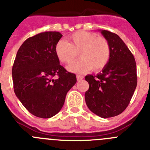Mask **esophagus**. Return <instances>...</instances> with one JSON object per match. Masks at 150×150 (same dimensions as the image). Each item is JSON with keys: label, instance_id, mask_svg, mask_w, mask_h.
Wrapping results in <instances>:
<instances>
[{"label": "esophagus", "instance_id": "obj_1", "mask_svg": "<svg viewBox=\"0 0 150 150\" xmlns=\"http://www.w3.org/2000/svg\"><path fill=\"white\" fill-rule=\"evenodd\" d=\"M83 78H84V76H83V75H80V74H77V75H76V79H77L78 81H80V80H82Z\"/></svg>", "mask_w": 150, "mask_h": 150}]
</instances>
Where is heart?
Listing matches in <instances>:
<instances>
[{
	"label": "heart",
	"mask_w": 150,
	"mask_h": 150,
	"mask_svg": "<svg viewBox=\"0 0 150 150\" xmlns=\"http://www.w3.org/2000/svg\"><path fill=\"white\" fill-rule=\"evenodd\" d=\"M55 53L61 62L71 64L77 58L78 62L68 67L71 71L83 73L92 70L98 71L106 67L111 57L109 41L103 36L85 30L71 34L67 42L59 40L55 46Z\"/></svg>",
	"instance_id": "b5f03b06"
}]
</instances>
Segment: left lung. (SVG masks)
I'll list each match as a JSON object with an SVG mask.
<instances>
[{"instance_id":"1","label":"left lung","mask_w":150,"mask_h":150,"mask_svg":"<svg viewBox=\"0 0 150 150\" xmlns=\"http://www.w3.org/2000/svg\"><path fill=\"white\" fill-rule=\"evenodd\" d=\"M111 46V57L102 72L85 77L89 84L85 93L88 109L102 118L118 116L126 109L137 86L134 57L116 34L101 31Z\"/></svg>"}]
</instances>
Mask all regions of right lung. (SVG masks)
<instances>
[{"label":"right lung","mask_w":150,"mask_h":150,"mask_svg":"<svg viewBox=\"0 0 150 150\" xmlns=\"http://www.w3.org/2000/svg\"><path fill=\"white\" fill-rule=\"evenodd\" d=\"M62 37L58 31H45L28 38L12 68L16 95L29 112L40 118L57 114L76 83V74L61 65L55 55V44Z\"/></svg>","instance_id":"obj_1"}]
</instances>
